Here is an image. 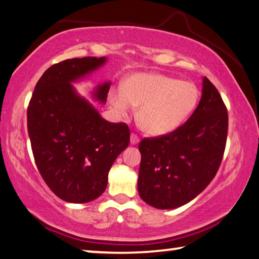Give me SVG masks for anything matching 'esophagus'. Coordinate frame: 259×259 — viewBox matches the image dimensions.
<instances>
[{
    "instance_id": "34e87169",
    "label": "esophagus",
    "mask_w": 259,
    "mask_h": 259,
    "mask_svg": "<svg viewBox=\"0 0 259 259\" xmlns=\"http://www.w3.org/2000/svg\"><path fill=\"white\" fill-rule=\"evenodd\" d=\"M139 141H140V139L137 134H134V133L131 134V143H132V145H137V143H139Z\"/></svg>"
}]
</instances>
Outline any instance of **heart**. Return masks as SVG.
<instances>
[{"instance_id": "heart-1", "label": "heart", "mask_w": 259, "mask_h": 259, "mask_svg": "<svg viewBox=\"0 0 259 259\" xmlns=\"http://www.w3.org/2000/svg\"><path fill=\"white\" fill-rule=\"evenodd\" d=\"M201 93L196 83L158 73H135L124 90L114 92L111 104L121 116L138 109V122L147 134L164 135L176 131L196 109Z\"/></svg>"}]
</instances>
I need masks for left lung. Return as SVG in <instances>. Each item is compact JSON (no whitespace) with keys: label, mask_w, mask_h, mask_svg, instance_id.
Here are the masks:
<instances>
[{"label":"left lung","mask_w":259,"mask_h":259,"mask_svg":"<svg viewBox=\"0 0 259 259\" xmlns=\"http://www.w3.org/2000/svg\"><path fill=\"white\" fill-rule=\"evenodd\" d=\"M227 131L226 105L204 77L201 101L189 119L171 133L140 142V197L157 209H175L192 201L217 175Z\"/></svg>","instance_id":"left-lung-1"}]
</instances>
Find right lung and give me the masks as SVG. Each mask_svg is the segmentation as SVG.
<instances>
[{
  "mask_svg": "<svg viewBox=\"0 0 259 259\" xmlns=\"http://www.w3.org/2000/svg\"><path fill=\"white\" fill-rule=\"evenodd\" d=\"M105 61L82 57L52 65L37 81L27 108L37 169L52 192L65 202L87 203L101 196L113 162L130 143L128 126L104 120L71 83ZM110 84L97 86V101H107Z\"/></svg>",
  "mask_w": 259,
  "mask_h": 259,
  "instance_id": "1",
  "label": "right lung"
}]
</instances>
